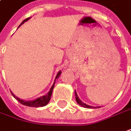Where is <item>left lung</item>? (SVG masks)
Masks as SVG:
<instances>
[{
  "label": "left lung",
  "instance_id": "left-lung-1",
  "mask_svg": "<svg viewBox=\"0 0 131 131\" xmlns=\"http://www.w3.org/2000/svg\"><path fill=\"white\" fill-rule=\"evenodd\" d=\"M75 100H76V102L80 105H81V106L84 107V108H96V107H94V106H91V105H86V103H84L83 102H82L81 100L79 99V97H78V94H77L76 92H75ZM100 108V106H97L96 108Z\"/></svg>",
  "mask_w": 131,
  "mask_h": 131
}]
</instances>
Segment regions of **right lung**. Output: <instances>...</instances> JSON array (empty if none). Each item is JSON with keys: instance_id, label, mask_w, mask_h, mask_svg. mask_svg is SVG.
Returning <instances> with one entry per match:
<instances>
[{"instance_id": "add662e5", "label": "right lung", "mask_w": 131, "mask_h": 131, "mask_svg": "<svg viewBox=\"0 0 131 131\" xmlns=\"http://www.w3.org/2000/svg\"><path fill=\"white\" fill-rule=\"evenodd\" d=\"M30 18H31V17H28V18H26V20H23V21L22 22V23L20 25V26H21L22 24H23L25 22H26L27 20H29ZM20 26H19V27H20ZM61 73V71H59L58 72L57 75H56V78H55V81H56V79H57V78L60 76ZM54 85L55 81L54 83H53V86H51V88H50V91H49L48 94H46V95L42 96V97H39V98H37V99L34 100H29V101H28V100H24L20 99L19 97H16L12 92H11V93L13 95V97H14V98L17 100H18L20 103L23 104V105H26V106H29V107H37H37H42V106H45V105H47L49 103V101H50V97H51V95H52L53 89L54 88Z\"/></svg>"}]
</instances>
